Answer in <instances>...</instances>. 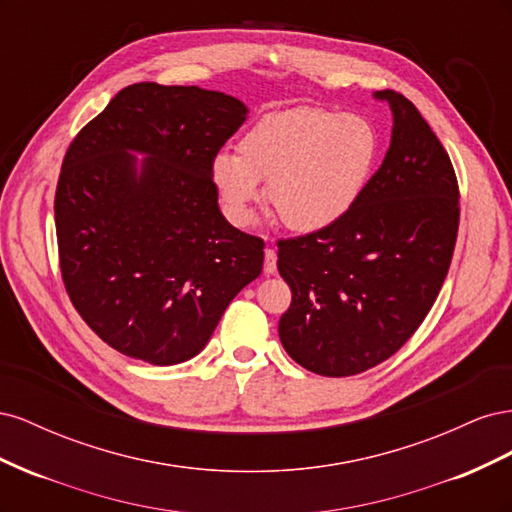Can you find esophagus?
Here are the masks:
<instances>
[{"instance_id":"34e87169","label":"esophagus","mask_w":512,"mask_h":512,"mask_svg":"<svg viewBox=\"0 0 512 512\" xmlns=\"http://www.w3.org/2000/svg\"><path fill=\"white\" fill-rule=\"evenodd\" d=\"M275 271H277V254H275V250H271V247H267L265 250V273L273 275Z\"/></svg>"}]
</instances>
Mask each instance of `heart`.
I'll return each mask as SVG.
<instances>
[{"mask_svg": "<svg viewBox=\"0 0 512 512\" xmlns=\"http://www.w3.org/2000/svg\"><path fill=\"white\" fill-rule=\"evenodd\" d=\"M378 153L380 136L365 117L297 106L260 117L239 153H215L211 181L230 222H252L267 181V200L284 226L318 232L359 203Z\"/></svg>", "mask_w": 512, "mask_h": 512, "instance_id": "obj_1", "label": "heart"}]
</instances>
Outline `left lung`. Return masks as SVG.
<instances>
[{
	"label": "left lung",
	"instance_id": "obj_1",
	"mask_svg": "<svg viewBox=\"0 0 512 512\" xmlns=\"http://www.w3.org/2000/svg\"><path fill=\"white\" fill-rule=\"evenodd\" d=\"M393 113L391 147L359 203L337 224L277 241L292 303L280 318L290 359L344 378L393 356L429 314L459 228V188L446 149L416 106L376 91Z\"/></svg>",
	"mask_w": 512,
	"mask_h": 512
}]
</instances>
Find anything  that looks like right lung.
Instances as JSON below:
<instances>
[{"label": "right lung", "mask_w": 512, "mask_h": 512, "mask_svg": "<svg viewBox=\"0 0 512 512\" xmlns=\"http://www.w3.org/2000/svg\"><path fill=\"white\" fill-rule=\"evenodd\" d=\"M245 119L222 91L136 83L68 147L55 192L61 277L117 352L192 359L260 275L265 241L226 222L211 181L213 156Z\"/></svg>", "instance_id": "right-lung-1"}]
</instances>
